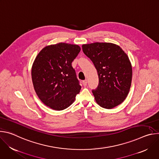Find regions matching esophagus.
Returning a JSON list of instances; mask_svg holds the SVG:
<instances>
[{"instance_id": "obj_1", "label": "esophagus", "mask_w": 159, "mask_h": 159, "mask_svg": "<svg viewBox=\"0 0 159 159\" xmlns=\"http://www.w3.org/2000/svg\"><path fill=\"white\" fill-rule=\"evenodd\" d=\"M82 84H83V85H84V86L87 85V80L85 79V80H83V81H82Z\"/></svg>"}]
</instances>
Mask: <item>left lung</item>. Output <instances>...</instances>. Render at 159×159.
<instances>
[{
  "instance_id": "left-lung-1",
  "label": "left lung",
  "mask_w": 159,
  "mask_h": 159,
  "mask_svg": "<svg viewBox=\"0 0 159 159\" xmlns=\"http://www.w3.org/2000/svg\"><path fill=\"white\" fill-rule=\"evenodd\" d=\"M82 50L98 71L99 84L93 90L96 102L106 109L122 103L129 93L132 79L128 55L118 45L111 43L83 44Z\"/></svg>"
}]
</instances>
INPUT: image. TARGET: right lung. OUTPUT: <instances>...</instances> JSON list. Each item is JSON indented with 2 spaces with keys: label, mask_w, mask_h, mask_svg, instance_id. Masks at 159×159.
<instances>
[{
  "label": "right lung",
  "mask_w": 159,
  "mask_h": 159,
  "mask_svg": "<svg viewBox=\"0 0 159 159\" xmlns=\"http://www.w3.org/2000/svg\"><path fill=\"white\" fill-rule=\"evenodd\" d=\"M80 51L77 44L60 43L43 48L34 61L31 76L35 92L54 110L70 106L80 93L81 86L72 66Z\"/></svg>",
  "instance_id": "obj_1"
}]
</instances>
